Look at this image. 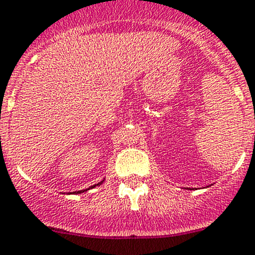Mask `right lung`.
<instances>
[{"instance_id": "1", "label": "right lung", "mask_w": 255, "mask_h": 255, "mask_svg": "<svg viewBox=\"0 0 255 255\" xmlns=\"http://www.w3.org/2000/svg\"><path fill=\"white\" fill-rule=\"evenodd\" d=\"M104 181H105V178L103 179V181H100L99 182V183H96V184H93V186H90L89 188H87V189H82V191H76V192H71V193H68V194H82V193H84V192H88V191H90V189H93V188H95V187H99V186H101V184L104 183Z\"/></svg>"}]
</instances>
